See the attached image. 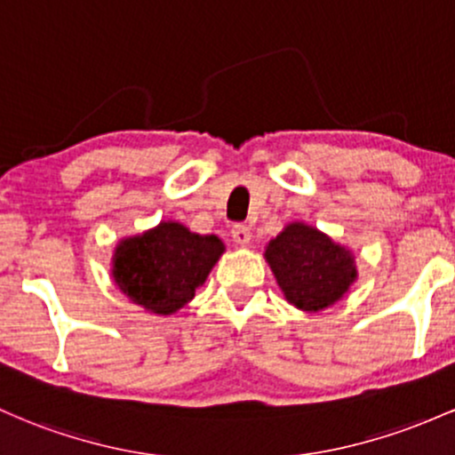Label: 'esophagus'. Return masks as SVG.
<instances>
[{"instance_id":"esophagus-1","label":"esophagus","mask_w":455,"mask_h":455,"mask_svg":"<svg viewBox=\"0 0 455 455\" xmlns=\"http://www.w3.org/2000/svg\"><path fill=\"white\" fill-rule=\"evenodd\" d=\"M231 237L239 248H246L248 243H251L252 233H251V228L243 227V224H235V227H233V231H231Z\"/></svg>"}]
</instances>
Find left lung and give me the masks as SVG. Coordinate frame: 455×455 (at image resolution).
<instances>
[{"label": "left lung", "mask_w": 455, "mask_h": 455, "mask_svg": "<svg viewBox=\"0 0 455 455\" xmlns=\"http://www.w3.org/2000/svg\"><path fill=\"white\" fill-rule=\"evenodd\" d=\"M263 257L284 300L307 313L332 307L358 278L349 248L298 220L269 239Z\"/></svg>", "instance_id": "8db88e82"}]
</instances>
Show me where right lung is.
<instances>
[{
	"mask_svg": "<svg viewBox=\"0 0 455 455\" xmlns=\"http://www.w3.org/2000/svg\"><path fill=\"white\" fill-rule=\"evenodd\" d=\"M224 251L218 235H198L177 220H162L116 243L112 278L144 311L172 315L192 300Z\"/></svg>",
	"mask_w": 455,
	"mask_h": 455,
	"instance_id": "right-lung-1",
	"label": "right lung"
}]
</instances>
